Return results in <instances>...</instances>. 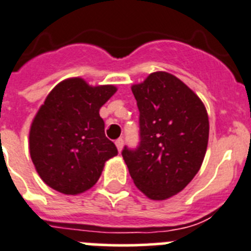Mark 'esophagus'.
<instances>
[{
  "label": "esophagus",
  "mask_w": 251,
  "mask_h": 251,
  "mask_svg": "<svg viewBox=\"0 0 251 251\" xmlns=\"http://www.w3.org/2000/svg\"><path fill=\"white\" fill-rule=\"evenodd\" d=\"M115 145H116V147H118L119 152H121V150H123V146H124V139H118L116 141H115Z\"/></svg>",
  "instance_id": "1"
}]
</instances>
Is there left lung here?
Returning a JSON list of instances; mask_svg holds the SVG:
<instances>
[{
  "label": "left lung",
  "instance_id": "left-lung-1",
  "mask_svg": "<svg viewBox=\"0 0 251 251\" xmlns=\"http://www.w3.org/2000/svg\"><path fill=\"white\" fill-rule=\"evenodd\" d=\"M131 90L140 111V142L136 149L125 146L121 154L142 193L150 200H167L202 166L209 136L207 110L170 73H152Z\"/></svg>",
  "mask_w": 251,
  "mask_h": 251
}]
</instances>
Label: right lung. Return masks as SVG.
Segmentation results:
<instances>
[{
  "instance_id": "right-lung-1",
  "label": "right lung",
  "mask_w": 251,
  "mask_h": 251,
  "mask_svg": "<svg viewBox=\"0 0 251 251\" xmlns=\"http://www.w3.org/2000/svg\"><path fill=\"white\" fill-rule=\"evenodd\" d=\"M116 91L90 86L80 78L58 84L37 112L29 131V153L41 178L64 194H79L97 183L105 162L118 154L105 136L99 110Z\"/></svg>"
}]
</instances>
